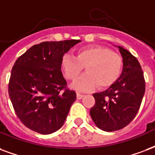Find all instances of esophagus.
Returning <instances> with one entry per match:
<instances>
[{
  "instance_id": "1",
  "label": "esophagus",
  "mask_w": 155,
  "mask_h": 155,
  "mask_svg": "<svg viewBox=\"0 0 155 155\" xmlns=\"http://www.w3.org/2000/svg\"><path fill=\"white\" fill-rule=\"evenodd\" d=\"M76 97H77L78 99H81L84 97V94H82L81 93H76Z\"/></svg>"
}]
</instances>
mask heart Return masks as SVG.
Instances as JSON below:
<instances>
[{
    "label": "heart",
    "instance_id": "1",
    "mask_svg": "<svg viewBox=\"0 0 155 155\" xmlns=\"http://www.w3.org/2000/svg\"><path fill=\"white\" fill-rule=\"evenodd\" d=\"M122 65L120 55L98 45L82 48L75 52V57L66 54L61 60V68L69 81H74L85 67L86 73L71 84V88L82 92L94 90L97 86H112L118 80Z\"/></svg>",
    "mask_w": 155,
    "mask_h": 155
}]
</instances>
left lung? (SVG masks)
Segmentation results:
<instances>
[{"label": "left lung", "instance_id": "left-lung-1", "mask_svg": "<svg viewBox=\"0 0 155 155\" xmlns=\"http://www.w3.org/2000/svg\"><path fill=\"white\" fill-rule=\"evenodd\" d=\"M123 69L118 80L108 89L94 94L95 104L90 116L97 127L105 131L120 130L135 118L145 94L144 73L136 57L118 46Z\"/></svg>", "mask_w": 155, "mask_h": 155}]
</instances>
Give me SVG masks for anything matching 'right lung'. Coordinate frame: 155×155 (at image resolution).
<instances>
[{"label":"right lung","mask_w":155,"mask_h":155,"mask_svg":"<svg viewBox=\"0 0 155 155\" xmlns=\"http://www.w3.org/2000/svg\"><path fill=\"white\" fill-rule=\"evenodd\" d=\"M80 42H41L31 47L14 64L9 96L17 117L30 130L48 135L64 124L76 94L67 88L61 60Z\"/></svg>","instance_id":"add662e5"}]
</instances>
